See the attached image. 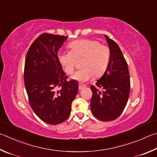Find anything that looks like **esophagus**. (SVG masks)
<instances>
[{
  "label": "esophagus",
  "mask_w": 157,
  "mask_h": 157,
  "mask_svg": "<svg viewBox=\"0 0 157 157\" xmlns=\"http://www.w3.org/2000/svg\"><path fill=\"white\" fill-rule=\"evenodd\" d=\"M86 87V86H85V85L80 84V85H79V86H78V89L79 90H82V89L84 88V87Z\"/></svg>",
  "instance_id": "34e87169"
}]
</instances>
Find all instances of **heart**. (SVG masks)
I'll list each match as a JSON object with an SVG mask.
<instances>
[{
    "label": "heart",
    "instance_id": "b5f03b06",
    "mask_svg": "<svg viewBox=\"0 0 157 157\" xmlns=\"http://www.w3.org/2000/svg\"><path fill=\"white\" fill-rule=\"evenodd\" d=\"M70 51L59 52V61L66 74L71 75L75 70L76 60L83 59L81 67L72 76L74 80L86 82L93 76L100 77L105 72L110 60L108 46L92 39L74 40L69 45Z\"/></svg>",
    "mask_w": 157,
    "mask_h": 157
}]
</instances>
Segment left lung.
Listing matches in <instances>:
<instances>
[{
	"label": "left lung",
	"instance_id": "1",
	"mask_svg": "<svg viewBox=\"0 0 157 157\" xmlns=\"http://www.w3.org/2000/svg\"><path fill=\"white\" fill-rule=\"evenodd\" d=\"M105 36L110 50V60L103 76L95 86H90L92 92L90 107L97 119L111 121L124 110L130 95V79L128 63L119 45L108 36Z\"/></svg>",
	"mask_w": 157,
	"mask_h": 157
}]
</instances>
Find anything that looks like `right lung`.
Returning <instances> with one entry per match:
<instances>
[{"mask_svg": "<svg viewBox=\"0 0 157 157\" xmlns=\"http://www.w3.org/2000/svg\"><path fill=\"white\" fill-rule=\"evenodd\" d=\"M67 36L43 33L30 46L24 68V82L29 105L48 124L65 121L78 92L74 80L68 81L58 59V51Z\"/></svg>", "mask_w": 157, "mask_h": 157, "instance_id": "1", "label": "right lung"}]
</instances>
